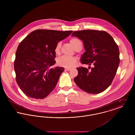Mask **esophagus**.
I'll list each match as a JSON object with an SVG mask.
<instances>
[{
    "label": "esophagus",
    "mask_w": 135,
    "mask_h": 135,
    "mask_svg": "<svg viewBox=\"0 0 135 135\" xmlns=\"http://www.w3.org/2000/svg\"><path fill=\"white\" fill-rule=\"evenodd\" d=\"M71 70V68H65V71H70Z\"/></svg>",
    "instance_id": "34e87169"
}]
</instances>
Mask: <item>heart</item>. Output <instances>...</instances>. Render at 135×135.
Wrapping results in <instances>:
<instances>
[{"label": "heart", "instance_id": "1", "mask_svg": "<svg viewBox=\"0 0 135 135\" xmlns=\"http://www.w3.org/2000/svg\"><path fill=\"white\" fill-rule=\"evenodd\" d=\"M71 44L75 48H77L78 46H81V41L80 40L77 38H73L70 40ZM61 46V42H58L55 48V52L56 54L59 55L60 51V48ZM77 61V58L75 57H68L63 56L61 57L57 60V64L58 65L65 67V68H71L73 66Z\"/></svg>", "mask_w": 135, "mask_h": 135}]
</instances>
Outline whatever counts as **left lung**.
<instances>
[{"instance_id":"1","label":"left lung","mask_w":135,"mask_h":135,"mask_svg":"<svg viewBox=\"0 0 135 135\" xmlns=\"http://www.w3.org/2000/svg\"><path fill=\"white\" fill-rule=\"evenodd\" d=\"M71 36L78 37L84 43L86 51L81 57V63L94 65L91 71L86 68H77L78 74L74 78L75 83L87 93L103 92L111 85L119 65L118 46L113 37L103 31H76Z\"/></svg>"}]
</instances>
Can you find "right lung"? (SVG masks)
I'll list each match as a JSON object with an SVG mask.
<instances>
[{
  "label": "right lung",
  "instance_id": "1",
  "mask_svg": "<svg viewBox=\"0 0 135 135\" xmlns=\"http://www.w3.org/2000/svg\"><path fill=\"white\" fill-rule=\"evenodd\" d=\"M72 31L37 30L19 44L16 54L14 69L20 89L30 98L41 99L54 90L63 67L50 68L56 63L55 48Z\"/></svg>",
  "mask_w": 135,
  "mask_h": 135
}]
</instances>
